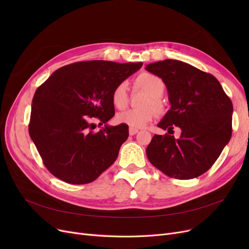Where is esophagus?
<instances>
[{
	"instance_id": "1",
	"label": "esophagus",
	"mask_w": 249,
	"mask_h": 249,
	"mask_svg": "<svg viewBox=\"0 0 249 249\" xmlns=\"http://www.w3.org/2000/svg\"><path fill=\"white\" fill-rule=\"evenodd\" d=\"M137 132H138V129L132 128V127L129 128V134H130V135H135Z\"/></svg>"
}]
</instances>
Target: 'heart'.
<instances>
[{"instance_id":"obj_1","label":"heart","mask_w":249,"mask_h":249,"mask_svg":"<svg viewBox=\"0 0 249 249\" xmlns=\"http://www.w3.org/2000/svg\"><path fill=\"white\" fill-rule=\"evenodd\" d=\"M136 89H141L148 95L142 106L143 109H129L121 112L116 116L118 123L125 124L132 128H140L149 123L155 116L154 110L159 114L163 113L164 105L161 101V97L164 93L165 84L160 76L149 73L142 72L134 81ZM129 102L127 84L122 82L118 84L112 91V103L114 106L122 110L127 107Z\"/></svg>"}]
</instances>
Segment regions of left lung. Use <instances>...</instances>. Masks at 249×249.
Masks as SVG:
<instances>
[{
	"label": "left lung",
	"instance_id": "obj_1",
	"mask_svg": "<svg viewBox=\"0 0 249 249\" xmlns=\"http://www.w3.org/2000/svg\"><path fill=\"white\" fill-rule=\"evenodd\" d=\"M146 71L164 82L171 109L159 127L165 135H154L146 148L149 161L178 179L197 178L210 168L232 134L233 105L217 78L179 60L149 63ZM178 126V139L170 134Z\"/></svg>",
	"mask_w": 249,
	"mask_h": 249
}]
</instances>
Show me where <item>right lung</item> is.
Wrapping results in <instances>:
<instances>
[{"instance_id": "1", "label": "right lung", "mask_w": 249, "mask_h": 249, "mask_svg": "<svg viewBox=\"0 0 249 249\" xmlns=\"http://www.w3.org/2000/svg\"><path fill=\"white\" fill-rule=\"evenodd\" d=\"M142 62H74L55 71L32 100L29 134L44 165L72 185L94 181L111 166L127 140L128 125L109 126L112 91ZM97 119L105 126L94 132Z\"/></svg>"}]
</instances>
